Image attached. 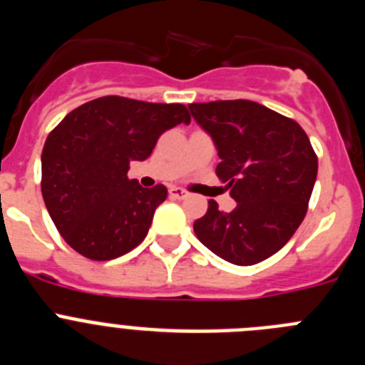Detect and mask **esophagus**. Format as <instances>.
<instances>
[{"mask_svg": "<svg viewBox=\"0 0 365 365\" xmlns=\"http://www.w3.org/2000/svg\"><path fill=\"white\" fill-rule=\"evenodd\" d=\"M170 197L172 199H186L188 197V192L182 188H170Z\"/></svg>", "mask_w": 365, "mask_h": 365, "instance_id": "esophagus-1", "label": "esophagus"}]
</instances>
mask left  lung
<instances>
[{
  "label": "left lung",
  "instance_id": "1",
  "mask_svg": "<svg viewBox=\"0 0 365 365\" xmlns=\"http://www.w3.org/2000/svg\"><path fill=\"white\" fill-rule=\"evenodd\" d=\"M188 108L214 140L221 159L215 173L235 201L232 212L208 201L193 232L228 263L256 265L285 247L302 225L318 157L298 122L257 102L217 100Z\"/></svg>",
  "mask_w": 365,
  "mask_h": 365
}]
</instances>
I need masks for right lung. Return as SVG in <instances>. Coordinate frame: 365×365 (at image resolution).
Instances as JSON below:
<instances>
[{
  "instance_id": "obj_1",
  "label": "right lung",
  "mask_w": 365,
  "mask_h": 365,
  "mask_svg": "<svg viewBox=\"0 0 365 365\" xmlns=\"http://www.w3.org/2000/svg\"><path fill=\"white\" fill-rule=\"evenodd\" d=\"M190 124L182 104L102 96L66 115L41 151V195L66 243L95 261L133 250L150 230L166 186L128 179L166 130Z\"/></svg>"
}]
</instances>
